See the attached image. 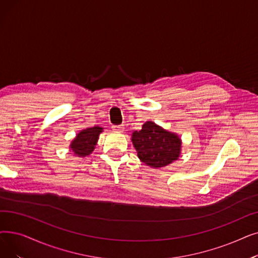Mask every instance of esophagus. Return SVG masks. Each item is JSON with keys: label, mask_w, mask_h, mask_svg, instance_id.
<instances>
[{"label": "esophagus", "mask_w": 258, "mask_h": 258, "mask_svg": "<svg viewBox=\"0 0 258 258\" xmlns=\"http://www.w3.org/2000/svg\"><path fill=\"white\" fill-rule=\"evenodd\" d=\"M111 127H113V130L115 132H118V133H122L123 131H124V126L123 125H113Z\"/></svg>", "instance_id": "34e87169"}]
</instances>
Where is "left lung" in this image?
I'll return each mask as SVG.
<instances>
[{
    "mask_svg": "<svg viewBox=\"0 0 258 258\" xmlns=\"http://www.w3.org/2000/svg\"><path fill=\"white\" fill-rule=\"evenodd\" d=\"M132 141L139 159L152 167H162L177 160L181 141L175 134L166 132L154 122H145L142 130L134 132Z\"/></svg>",
    "mask_w": 258,
    "mask_h": 258,
    "instance_id": "obj_1",
    "label": "left lung"
}]
</instances>
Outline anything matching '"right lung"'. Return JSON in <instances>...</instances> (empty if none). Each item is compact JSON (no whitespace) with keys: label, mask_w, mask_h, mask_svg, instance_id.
I'll return each mask as SVG.
<instances>
[{"label":"right lung","mask_w":258,"mask_h":258,"mask_svg":"<svg viewBox=\"0 0 258 258\" xmlns=\"http://www.w3.org/2000/svg\"><path fill=\"white\" fill-rule=\"evenodd\" d=\"M102 132V127L94 126L83 130L78 134L75 140L71 144V149L78 156H87L91 154L97 143L99 134Z\"/></svg>","instance_id":"1"}]
</instances>
